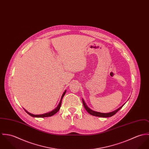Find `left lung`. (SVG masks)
Returning <instances> with one entry per match:
<instances>
[{"instance_id":"1","label":"left lung","mask_w":149,"mask_h":149,"mask_svg":"<svg viewBox=\"0 0 149 149\" xmlns=\"http://www.w3.org/2000/svg\"><path fill=\"white\" fill-rule=\"evenodd\" d=\"M82 102L83 104V106H84V107L85 108L86 110L91 115L94 116H99V117H110V116H112L114 115H115L116 113L124 106L125 104H123L122 106H120L119 108H118V109H116L115 111H112L111 113H99V112H97V111H93L92 110H91L90 108L88 107V106L86 105V103L84 102V100L82 99Z\"/></svg>"}]
</instances>
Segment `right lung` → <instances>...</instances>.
Returning <instances> with one entry per match:
<instances>
[{
	"label": "right lung",
	"instance_id": "1",
	"mask_svg": "<svg viewBox=\"0 0 149 149\" xmlns=\"http://www.w3.org/2000/svg\"><path fill=\"white\" fill-rule=\"evenodd\" d=\"M66 90H65V92L63 93V95H62V97H61V100H60V102H59V103L58 106L56 107V108L54 110H53L52 111H50L49 113H45V114H40V115H34V114L30 113L29 112H28L27 111H26L25 109H24V110H25V111H26L28 114H29L30 116H33V117L43 118V117H48V116H53V115H54L55 114H56V113L59 110V109H60V108H61V104H62V99H63V98L65 94H66Z\"/></svg>",
	"mask_w": 149,
	"mask_h": 149
}]
</instances>
